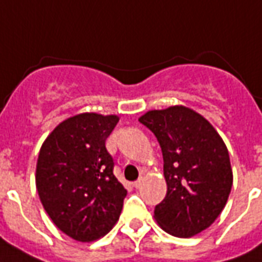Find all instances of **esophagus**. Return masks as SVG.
<instances>
[{
  "label": "esophagus",
  "instance_id": "1",
  "mask_svg": "<svg viewBox=\"0 0 262 262\" xmlns=\"http://www.w3.org/2000/svg\"><path fill=\"white\" fill-rule=\"evenodd\" d=\"M141 184H142V179H138L137 181H134L133 186L135 187V188H139V187H141Z\"/></svg>",
  "mask_w": 262,
  "mask_h": 262
}]
</instances>
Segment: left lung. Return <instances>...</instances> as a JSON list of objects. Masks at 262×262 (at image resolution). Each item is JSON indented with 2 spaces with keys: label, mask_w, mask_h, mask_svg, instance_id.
<instances>
[{
  "label": "left lung",
  "mask_w": 262,
  "mask_h": 262,
  "mask_svg": "<svg viewBox=\"0 0 262 262\" xmlns=\"http://www.w3.org/2000/svg\"><path fill=\"white\" fill-rule=\"evenodd\" d=\"M158 139L167 192L155 219L177 237L209 228L226 205L233 174L226 145L211 123L194 110L171 106L139 117Z\"/></svg>",
  "instance_id": "obj_1"
}]
</instances>
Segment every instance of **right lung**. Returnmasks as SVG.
<instances>
[{"label": "right lung", "mask_w": 262, "mask_h": 262, "mask_svg": "<svg viewBox=\"0 0 262 262\" xmlns=\"http://www.w3.org/2000/svg\"><path fill=\"white\" fill-rule=\"evenodd\" d=\"M117 123V116L82 113L58 124L40 149V201L55 226L78 242L104 236L123 209L127 190L113 173L106 149Z\"/></svg>", "instance_id": "right-lung-1"}]
</instances>
